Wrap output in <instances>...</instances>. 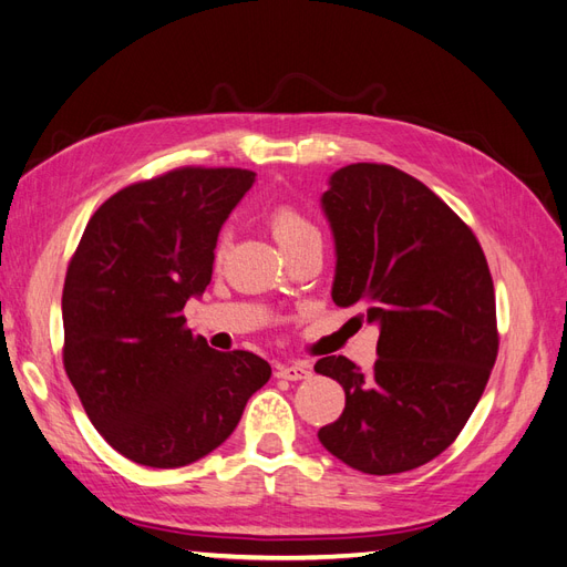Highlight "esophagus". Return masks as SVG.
Listing matches in <instances>:
<instances>
[{
	"label": "esophagus",
	"instance_id": "1",
	"mask_svg": "<svg viewBox=\"0 0 567 567\" xmlns=\"http://www.w3.org/2000/svg\"><path fill=\"white\" fill-rule=\"evenodd\" d=\"M309 375H311V367L301 364V361L278 367V379H285V381H301V379H309Z\"/></svg>",
	"mask_w": 567,
	"mask_h": 567
}]
</instances>
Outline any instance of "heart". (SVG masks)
<instances>
[{
  "instance_id": "heart-1",
  "label": "heart",
  "mask_w": 567,
  "mask_h": 567,
  "mask_svg": "<svg viewBox=\"0 0 567 567\" xmlns=\"http://www.w3.org/2000/svg\"><path fill=\"white\" fill-rule=\"evenodd\" d=\"M270 229H272V237L282 246V251L292 249V246L307 241L311 237H318V229L313 227V223L289 206H278L270 213ZM225 244H227V237H223L220 244H217V256H223Z\"/></svg>"
}]
</instances>
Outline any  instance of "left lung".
I'll use <instances>...</instances> for the list:
<instances>
[{
    "mask_svg": "<svg viewBox=\"0 0 567 567\" xmlns=\"http://www.w3.org/2000/svg\"><path fill=\"white\" fill-rule=\"evenodd\" d=\"M321 208L336 239L332 301L364 307L381 336L369 373L347 357L316 361L344 390L318 441L364 474L410 472L457 439L496 364L486 256L429 186L390 165L332 172Z\"/></svg>",
    "mask_w": 567,
    "mask_h": 567,
    "instance_id": "left-lung-1",
    "label": "left lung"
}]
</instances>
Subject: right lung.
<instances>
[{
  "instance_id": "obj_1",
  "label": "right lung",
  "mask_w": 567,
  "mask_h": 567,
  "mask_svg": "<svg viewBox=\"0 0 567 567\" xmlns=\"http://www.w3.org/2000/svg\"><path fill=\"white\" fill-rule=\"evenodd\" d=\"M256 182L182 167L110 196L85 225L64 295V369L100 435L145 467L206 457L270 379L254 352H215L182 316L210 285L217 235Z\"/></svg>"
}]
</instances>
